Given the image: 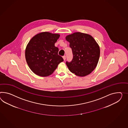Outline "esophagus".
Listing matches in <instances>:
<instances>
[{
	"mask_svg": "<svg viewBox=\"0 0 128 128\" xmlns=\"http://www.w3.org/2000/svg\"><path fill=\"white\" fill-rule=\"evenodd\" d=\"M62 58H63V59L64 60V61H65V60L66 59V56H62Z\"/></svg>",
	"mask_w": 128,
	"mask_h": 128,
	"instance_id": "obj_1",
	"label": "esophagus"
}]
</instances>
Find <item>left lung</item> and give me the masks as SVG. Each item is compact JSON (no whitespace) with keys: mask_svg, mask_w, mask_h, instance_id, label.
<instances>
[{"mask_svg":"<svg viewBox=\"0 0 128 128\" xmlns=\"http://www.w3.org/2000/svg\"><path fill=\"white\" fill-rule=\"evenodd\" d=\"M72 49L73 59L66 64L70 72L84 76L94 70L98 62L100 48L94 38L86 33L75 32L66 36Z\"/></svg>","mask_w":128,"mask_h":128,"instance_id":"obj_1","label":"left lung"}]
</instances>
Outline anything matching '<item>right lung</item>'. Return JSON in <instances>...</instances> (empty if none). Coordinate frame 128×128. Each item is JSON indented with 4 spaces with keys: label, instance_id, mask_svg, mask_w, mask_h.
I'll return each instance as SVG.
<instances>
[{
    "label": "right lung",
    "instance_id": "add662e5",
    "mask_svg": "<svg viewBox=\"0 0 128 128\" xmlns=\"http://www.w3.org/2000/svg\"><path fill=\"white\" fill-rule=\"evenodd\" d=\"M59 36L58 34L43 32L30 40L25 56L30 68L35 74L43 77L49 76L64 61L58 55V48L55 46Z\"/></svg>",
    "mask_w": 128,
    "mask_h": 128
}]
</instances>
